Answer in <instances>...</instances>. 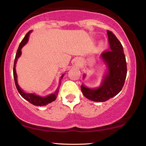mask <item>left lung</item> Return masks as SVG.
<instances>
[{"mask_svg":"<svg viewBox=\"0 0 146 146\" xmlns=\"http://www.w3.org/2000/svg\"><path fill=\"white\" fill-rule=\"evenodd\" d=\"M110 49L106 50L101 56L107 64L108 73L99 88L91 89L81 86L83 95L95 102H105L121 91L127 74V65L123 46L112 31L107 30Z\"/></svg>","mask_w":146,"mask_h":146,"instance_id":"left-lung-1","label":"left lung"}]
</instances>
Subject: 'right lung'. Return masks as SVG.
I'll return each mask as SVG.
<instances>
[{
	"instance_id": "add662e5",
	"label": "right lung",
	"mask_w": 146,
	"mask_h": 146,
	"mask_svg": "<svg viewBox=\"0 0 146 146\" xmlns=\"http://www.w3.org/2000/svg\"><path fill=\"white\" fill-rule=\"evenodd\" d=\"M31 33V31H29L26 34V36H25V38H23V40L21 41V44H20L19 46H18V48L17 50V53L16 54V57H15V60H14V82H15V84H16V88H17L18 93L21 94V95L23 97V98L25 99L27 101H28L30 102L31 104H32L33 105L35 106H45L48 104L51 103L53 101H54L56 99V95H57V92L58 90L54 93V94H51L50 95H48L47 97H45V98H43V97H40L38 96V95H36L34 94H29V93H26L25 92L23 91V90L21 89L19 86H18V82H17V75H16V62H17L18 58L21 56V48L23 47L24 45L27 42L28 40H29V33ZM64 74L62 75L61 79L63 78Z\"/></svg>"
}]
</instances>
